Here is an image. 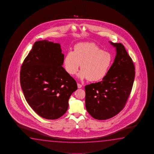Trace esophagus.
I'll return each instance as SVG.
<instances>
[{
  "label": "esophagus",
  "instance_id": "1",
  "mask_svg": "<svg viewBox=\"0 0 154 154\" xmlns=\"http://www.w3.org/2000/svg\"><path fill=\"white\" fill-rule=\"evenodd\" d=\"M77 85H78V88H82V85H81V84H77Z\"/></svg>",
  "mask_w": 154,
  "mask_h": 154
}]
</instances>
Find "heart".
<instances>
[{
    "mask_svg": "<svg viewBox=\"0 0 154 154\" xmlns=\"http://www.w3.org/2000/svg\"><path fill=\"white\" fill-rule=\"evenodd\" d=\"M112 57L93 42L76 44L74 51H69L64 58L66 70L71 75L75 74L81 65L78 74L81 80L88 79L91 82L102 80L111 66Z\"/></svg>",
    "mask_w": 154,
    "mask_h": 154,
    "instance_id": "b5f03b06",
    "label": "heart"
}]
</instances>
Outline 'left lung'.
<instances>
[{"label":"left lung","mask_w":154,"mask_h":154,"mask_svg":"<svg viewBox=\"0 0 154 154\" xmlns=\"http://www.w3.org/2000/svg\"><path fill=\"white\" fill-rule=\"evenodd\" d=\"M109 42L116 51L112 65L101 81L85 86L86 109L97 120L109 119L123 109L135 78L134 65L124 46Z\"/></svg>","instance_id":"1"}]
</instances>
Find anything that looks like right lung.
<instances>
[{"mask_svg":"<svg viewBox=\"0 0 154 154\" xmlns=\"http://www.w3.org/2000/svg\"><path fill=\"white\" fill-rule=\"evenodd\" d=\"M63 61L60 45L44 40L34 43L21 65L20 85L26 101L46 119L65 114L70 95L78 89L62 66Z\"/></svg>","mask_w":154,"mask_h":154,"instance_id":"add662e5","label":"right lung"}]
</instances>
